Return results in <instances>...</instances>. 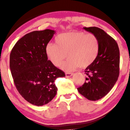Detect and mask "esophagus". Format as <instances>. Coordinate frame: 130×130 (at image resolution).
Here are the masks:
<instances>
[{"instance_id":"obj_1","label":"esophagus","mask_w":130,"mask_h":130,"mask_svg":"<svg viewBox=\"0 0 130 130\" xmlns=\"http://www.w3.org/2000/svg\"><path fill=\"white\" fill-rule=\"evenodd\" d=\"M72 75H73V73H65V75H66L67 77H71Z\"/></svg>"}]
</instances>
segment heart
Returning <instances> with one entry per match:
<instances>
[{"mask_svg":"<svg viewBox=\"0 0 130 130\" xmlns=\"http://www.w3.org/2000/svg\"><path fill=\"white\" fill-rule=\"evenodd\" d=\"M99 51L98 37L82 31L60 34L55 38V44L50 43L45 46L46 57L55 66L60 67L67 55L69 58L61 67L66 72L89 66L96 59Z\"/></svg>","mask_w":130,"mask_h":130,"instance_id":"heart-1","label":"heart"}]
</instances>
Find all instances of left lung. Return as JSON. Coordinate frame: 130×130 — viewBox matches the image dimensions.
Wrapping results in <instances>:
<instances>
[{"mask_svg":"<svg viewBox=\"0 0 130 130\" xmlns=\"http://www.w3.org/2000/svg\"><path fill=\"white\" fill-rule=\"evenodd\" d=\"M98 37L99 51L95 61L85 70L87 75L78 92L90 101L104 97L116 84L120 73V50L116 41L101 29L84 27Z\"/></svg>","mask_w":130,"mask_h":130,"instance_id":"left-lung-1","label":"left lung"}]
</instances>
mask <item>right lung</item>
<instances>
[{
  "mask_svg": "<svg viewBox=\"0 0 130 130\" xmlns=\"http://www.w3.org/2000/svg\"><path fill=\"white\" fill-rule=\"evenodd\" d=\"M54 30L35 31L18 41L10 54V69L19 94L31 104L43 106L57 92L55 80L65 77L62 70L48 60L45 46Z\"/></svg>",
  "mask_w": 130,
  "mask_h": 130,
  "instance_id": "right-lung-1",
  "label": "right lung"
}]
</instances>
